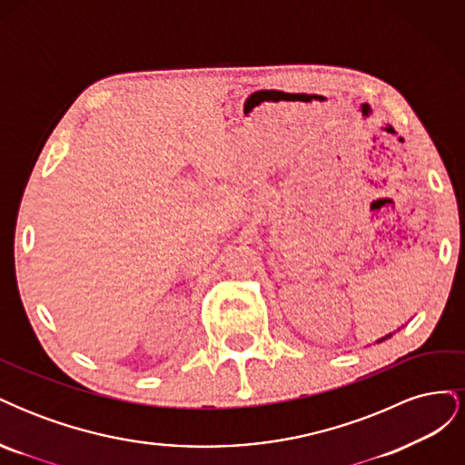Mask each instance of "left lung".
I'll list each match as a JSON object with an SVG mask.
<instances>
[{"label":"left lung","mask_w":465,"mask_h":465,"mask_svg":"<svg viewBox=\"0 0 465 465\" xmlns=\"http://www.w3.org/2000/svg\"><path fill=\"white\" fill-rule=\"evenodd\" d=\"M388 337H391V333H388V335H384V337H382V340H378V341H376V343H380V341H384V340H388Z\"/></svg>","instance_id":"obj_1"}]
</instances>
